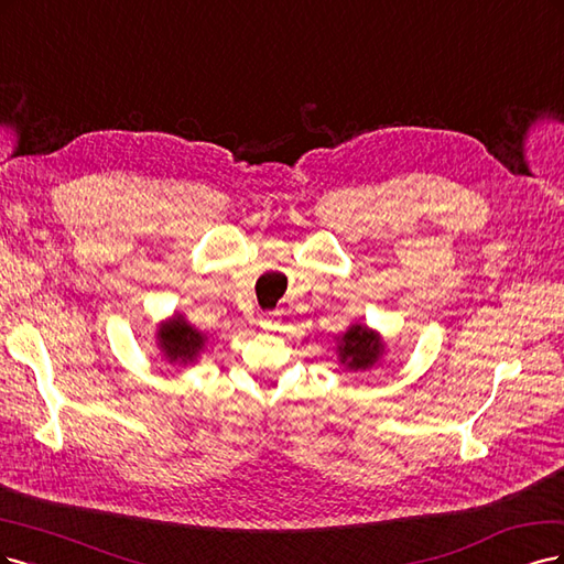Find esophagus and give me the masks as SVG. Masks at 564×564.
Here are the masks:
<instances>
[{"label":"esophagus","instance_id":"obj_1","mask_svg":"<svg viewBox=\"0 0 564 564\" xmlns=\"http://www.w3.org/2000/svg\"><path fill=\"white\" fill-rule=\"evenodd\" d=\"M260 328L262 330H276V316L274 314H264L260 318Z\"/></svg>","mask_w":564,"mask_h":564}]
</instances>
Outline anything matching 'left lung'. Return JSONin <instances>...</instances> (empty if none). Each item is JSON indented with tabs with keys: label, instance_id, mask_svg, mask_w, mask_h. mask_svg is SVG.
<instances>
[{
	"label": "left lung",
	"instance_id": "1",
	"mask_svg": "<svg viewBox=\"0 0 564 564\" xmlns=\"http://www.w3.org/2000/svg\"><path fill=\"white\" fill-rule=\"evenodd\" d=\"M384 351V337L368 328L366 323H351L347 333H341V337H337V360L339 366L349 372H366L372 366H379Z\"/></svg>",
	"mask_w": 564,
	"mask_h": 564
}]
</instances>
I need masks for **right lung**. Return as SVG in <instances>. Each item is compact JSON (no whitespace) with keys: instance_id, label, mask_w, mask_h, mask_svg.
Wrapping results in <instances>:
<instances>
[{"instance_id":"right-lung-1","label":"right lung","mask_w":564,"mask_h":564,"mask_svg":"<svg viewBox=\"0 0 564 564\" xmlns=\"http://www.w3.org/2000/svg\"><path fill=\"white\" fill-rule=\"evenodd\" d=\"M206 339L208 337L202 330H196L183 314H173L171 318L161 321L156 328V347L171 366L173 362L192 366L198 354L204 351Z\"/></svg>"}]
</instances>
